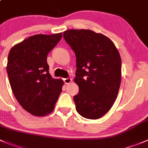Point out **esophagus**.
Here are the masks:
<instances>
[{"instance_id": "1", "label": "esophagus", "mask_w": 148, "mask_h": 148, "mask_svg": "<svg viewBox=\"0 0 148 148\" xmlns=\"http://www.w3.org/2000/svg\"><path fill=\"white\" fill-rule=\"evenodd\" d=\"M63 81H64V84H70V83H71L72 79L70 78H64V79L63 80Z\"/></svg>"}]
</instances>
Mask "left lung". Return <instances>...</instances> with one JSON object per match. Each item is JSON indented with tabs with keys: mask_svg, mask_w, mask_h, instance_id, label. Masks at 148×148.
I'll return each instance as SVG.
<instances>
[{
	"mask_svg": "<svg viewBox=\"0 0 148 148\" xmlns=\"http://www.w3.org/2000/svg\"><path fill=\"white\" fill-rule=\"evenodd\" d=\"M63 36L76 57L74 81L79 91L73 99L77 112L86 119H99L117 97L121 80L120 54L110 39L90 29H68Z\"/></svg>",
	"mask_w": 148,
	"mask_h": 148,
	"instance_id": "1",
	"label": "left lung"
}]
</instances>
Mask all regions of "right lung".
Returning <instances> with one entry per match:
<instances>
[{"instance_id":"right-lung-1","label":"right lung","mask_w":148,"mask_h":148,"mask_svg":"<svg viewBox=\"0 0 148 148\" xmlns=\"http://www.w3.org/2000/svg\"><path fill=\"white\" fill-rule=\"evenodd\" d=\"M62 33L35 35L11 49L6 70L12 91L26 111L36 116L51 113L58 99L63 81L49 72L47 55L62 38Z\"/></svg>"}]
</instances>
